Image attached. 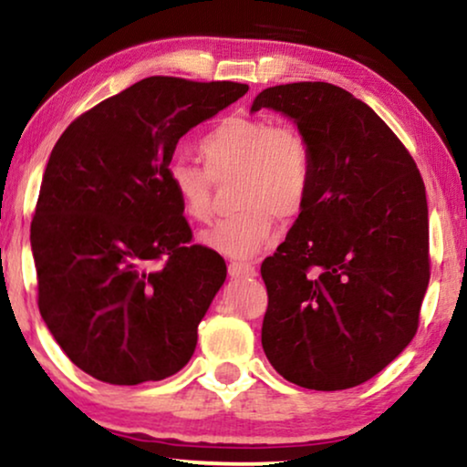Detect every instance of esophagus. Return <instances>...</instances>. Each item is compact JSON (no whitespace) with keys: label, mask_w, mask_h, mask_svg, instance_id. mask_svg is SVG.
Here are the masks:
<instances>
[{"label":"esophagus","mask_w":467,"mask_h":467,"mask_svg":"<svg viewBox=\"0 0 467 467\" xmlns=\"http://www.w3.org/2000/svg\"><path fill=\"white\" fill-rule=\"evenodd\" d=\"M228 275L234 279H244V277H254L256 275V266L250 263H230L228 265Z\"/></svg>","instance_id":"obj_1"}]
</instances>
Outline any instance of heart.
<instances>
[{
    "mask_svg": "<svg viewBox=\"0 0 467 467\" xmlns=\"http://www.w3.org/2000/svg\"><path fill=\"white\" fill-rule=\"evenodd\" d=\"M204 166L175 155L166 177L183 215L196 223L213 217L215 183L233 182L237 211L201 241L230 258H250L271 244L275 215L290 222L307 207L314 188V149L292 123L230 115L202 134Z\"/></svg>",
    "mask_w": 467,
    "mask_h": 467,
    "instance_id": "heart-1",
    "label": "heart"
}]
</instances>
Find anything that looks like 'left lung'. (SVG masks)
<instances>
[{
	"instance_id": "obj_1",
	"label": "left lung",
	"mask_w": 467,
	"mask_h": 467,
	"mask_svg": "<svg viewBox=\"0 0 467 467\" xmlns=\"http://www.w3.org/2000/svg\"><path fill=\"white\" fill-rule=\"evenodd\" d=\"M314 149L307 207L263 273V348L279 376L314 390L368 382L419 328L429 284L425 183L393 130L331 83L260 91Z\"/></svg>"
}]
</instances>
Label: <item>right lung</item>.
Instances as JSON below:
<instances>
[{
  "label": "right lung",
  "mask_w": 467,
  "mask_h": 467,
  "mask_svg": "<svg viewBox=\"0 0 467 467\" xmlns=\"http://www.w3.org/2000/svg\"><path fill=\"white\" fill-rule=\"evenodd\" d=\"M247 85L149 77L77 117L55 142L31 220L42 320L96 380H164L192 358L226 279L192 245L166 166L179 139Z\"/></svg>",
  "instance_id": "add662e5"
}]
</instances>
